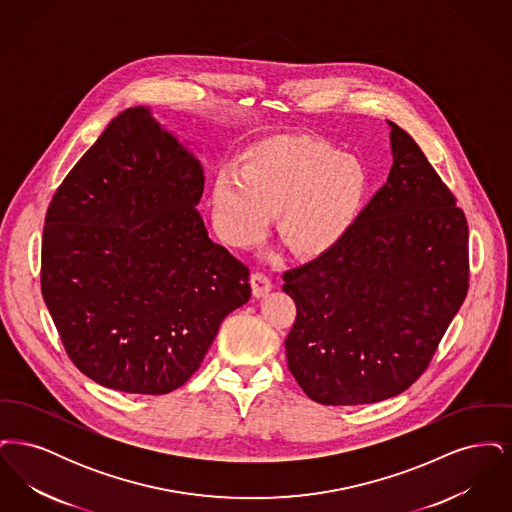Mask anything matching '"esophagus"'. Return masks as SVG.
Here are the masks:
<instances>
[{"instance_id":"esophagus-1","label":"esophagus","mask_w":512,"mask_h":512,"mask_svg":"<svg viewBox=\"0 0 512 512\" xmlns=\"http://www.w3.org/2000/svg\"><path fill=\"white\" fill-rule=\"evenodd\" d=\"M251 290L255 297H263L272 290V282L265 272H253L251 274Z\"/></svg>"}]
</instances>
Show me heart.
Wrapping results in <instances>:
<instances>
[{
    "label": "heart",
    "instance_id": "obj_1",
    "mask_svg": "<svg viewBox=\"0 0 512 512\" xmlns=\"http://www.w3.org/2000/svg\"><path fill=\"white\" fill-rule=\"evenodd\" d=\"M368 171L355 155L309 138L276 136L245 151L240 171L224 167L211 188L217 232L234 247L278 234L295 253L317 255L336 244L359 219Z\"/></svg>",
    "mask_w": 512,
    "mask_h": 512
}]
</instances>
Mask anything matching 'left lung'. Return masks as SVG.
<instances>
[{
	"label": "left lung",
	"mask_w": 512,
	"mask_h": 512,
	"mask_svg": "<svg viewBox=\"0 0 512 512\" xmlns=\"http://www.w3.org/2000/svg\"><path fill=\"white\" fill-rule=\"evenodd\" d=\"M388 182L340 244L284 272L288 368L313 401L399 395L430 365L468 290V226L413 138L388 121Z\"/></svg>",
	"instance_id": "obj_1"
}]
</instances>
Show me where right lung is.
Returning <instances> with one entry per match:
<instances>
[{
  "mask_svg": "<svg viewBox=\"0 0 512 512\" xmlns=\"http://www.w3.org/2000/svg\"><path fill=\"white\" fill-rule=\"evenodd\" d=\"M203 186L194 153L147 107H130L53 195L42 295L67 355L99 386L180 388L220 322L249 301V268L197 211Z\"/></svg>",
  "mask_w": 512,
  "mask_h": 512,
  "instance_id": "obj_1",
  "label": "right lung"
}]
</instances>
